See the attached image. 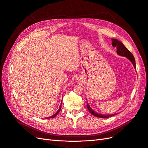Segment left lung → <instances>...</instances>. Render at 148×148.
I'll return each mask as SVG.
<instances>
[{
    "instance_id": "obj_1",
    "label": "left lung",
    "mask_w": 148,
    "mask_h": 148,
    "mask_svg": "<svg viewBox=\"0 0 148 148\" xmlns=\"http://www.w3.org/2000/svg\"><path fill=\"white\" fill-rule=\"evenodd\" d=\"M111 40H112V46L114 47H116V53L118 55L121 56H123V57H126L127 60H129V61L131 62L133 66L134 67V69H136V66H135V58L133 56V55L131 53V51H129V50L126 48V47L123 45V44L120 42V40H119L118 39H111ZM87 107L88 110H89V112L90 113L94 115L95 116H97L98 118H103V119H107V118L109 117H111L115 116L116 115H117L119 113H115V114H99L98 113V112H95V110H93L91 107L90 106V105L88 104V103H87Z\"/></svg>"
}]
</instances>
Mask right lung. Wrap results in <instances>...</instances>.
<instances>
[{
  "label": "right lung",
  "mask_w": 148,
  "mask_h": 148,
  "mask_svg": "<svg viewBox=\"0 0 148 148\" xmlns=\"http://www.w3.org/2000/svg\"><path fill=\"white\" fill-rule=\"evenodd\" d=\"M61 105H60V108L58 109V110L56 112V113L55 114H54L53 115H52L51 116H49V117H47V118H45V119H51V118H54V117H55L58 114H59V112H60V110H61Z\"/></svg>",
  "instance_id": "1"
}]
</instances>
